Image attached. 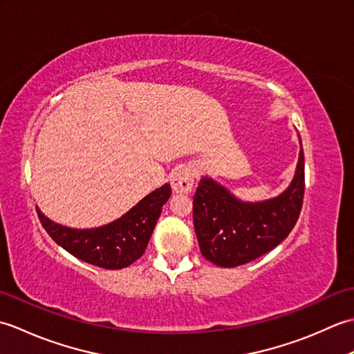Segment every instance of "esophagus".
I'll list each match as a JSON object with an SVG mask.
<instances>
[{"mask_svg": "<svg viewBox=\"0 0 354 354\" xmlns=\"http://www.w3.org/2000/svg\"><path fill=\"white\" fill-rule=\"evenodd\" d=\"M194 173L190 167L181 165L171 173V187L176 193H189L193 189Z\"/></svg>", "mask_w": 354, "mask_h": 354, "instance_id": "1", "label": "esophagus"}]
</instances>
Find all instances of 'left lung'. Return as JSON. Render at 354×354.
Wrapping results in <instances>:
<instances>
[{"label": "left lung", "mask_w": 354, "mask_h": 354, "mask_svg": "<svg viewBox=\"0 0 354 354\" xmlns=\"http://www.w3.org/2000/svg\"><path fill=\"white\" fill-rule=\"evenodd\" d=\"M303 198V146L290 185L274 199L242 202L212 178H202L193 196V223L202 255L221 268L259 259L289 236L301 213Z\"/></svg>", "instance_id": "1"}]
</instances>
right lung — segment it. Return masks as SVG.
<instances>
[{
    "instance_id": "right-lung-1",
    "label": "right lung",
    "mask_w": 354,
    "mask_h": 354,
    "mask_svg": "<svg viewBox=\"0 0 354 354\" xmlns=\"http://www.w3.org/2000/svg\"><path fill=\"white\" fill-rule=\"evenodd\" d=\"M170 194V185L164 184L120 219L91 230L64 227L51 222L37 207L36 212L48 236L74 257L103 269H123L145 254L162 205Z\"/></svg>"
}]
</instances>
